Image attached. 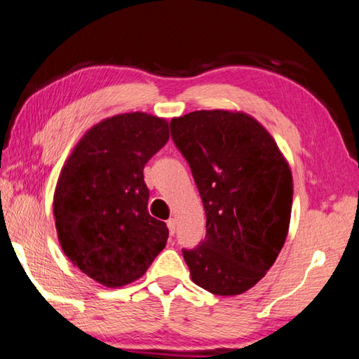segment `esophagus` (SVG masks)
<instances>
[{"instance_id":"34e87169","label":"esophagus","mask_w":359,"mask_h":359,"mask_svg":"<svg viewBox=\"0 0 359 359\" xmlns=\"http://www.w3.org/2000/svg\"><path fill=\"white\" fill-rule=\"evenodd\" d=\"M167 227H168L170 235H175V231H176V219H175V217L168 219V221H167Z\"/></svg>"}]
</instances>
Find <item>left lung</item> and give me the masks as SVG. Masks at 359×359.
Masks as SVG:
<instances>
[{"label":"left lung","mask_w":359,"mask_h":359,"mask_svg":"<svg viewBox=\"0 0 359 359\" xmlns=\"http://www.w3.org/2000/svg\"><path fill=\"white\" fill-rule=\"evenodd\" d=\"M206 215V238L183 250L191 278L219 297L252 288L288 235L293 178L273 135L236 110H197L172 121Z\"/></svg>","instance_id":"8db88e82"}]
</instances>
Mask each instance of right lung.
Wrapping results in <instances>:
<instances>
[{
  "instance_id": "right-lung-1",
  "label": "right lung",
  "mask_w": 359,
  "mask_h": 359,
  "mask_svg": "<svg viewBox=\"0 0 359 359\" xmlns=\"http://www.w3.org/2000/svg\"><path fill=\"white\" fill-rule=\"evenodd\" d=\"M168 137L165 118L119 113L91 126L61 168L53 194L58 241L99 284L140 279L165 248L168 229L149 216L143 168Z\"/></svg>"
}]
</instances>
